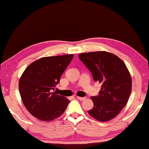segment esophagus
Instances as JSON below:
<instances>
[{
  "label": "esophagus",
  "instance_id": "1",
  "mask_svg": "<svg viewBox=\"0 0 149 149\" xmlns=\"http://www.w3.org/2000/svg\"><path fill=\"white\" fill-rule=\"evenodd\" d=\"M76 98L79 100H85V97H80V96H76Z\"/></svg>",
  "mask_w": 149,
  "mask_h": 149
}]
</instances>
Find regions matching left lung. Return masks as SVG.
<instances>
[{"instance_id":"obj_1","label":"left lung","mask_w":149,"mask_h":149,"mask_svg":"<svg viewBox=\"0 0 149 149\" xmlns=\"http://www.w3.org/2000/svg\"><path fill=\"white\" fill-rule=\"evenodd\" d=\"M81 61L91 71L95 81L102 83L99 95L91 96L94 107L89 115L107 121L118 115L127 104L132 91V78L126 65L116 54L106 51L81 53Z\"/></svg>"}]
</instances>
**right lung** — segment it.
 I'll return each instance as SVG.
<instances>
[{
    "label": "right lung",
    "mask_w": 149,
    "mask_h": 149,
    "mask_svg": "<svg viewBox=\"0 0 149 149\" xmlns=\"http://www.w3.org/2000/svg\"><path fill=\"white\" fill-rule=\"evenodd\" d=\"M74 54L47 56L33 62L19 81L21 98L27 110L40 120L53 121L63 113L70 100L54 92Z\"/></svg>",
    "instance_id": "right-lung-1"
}]
</instances>
